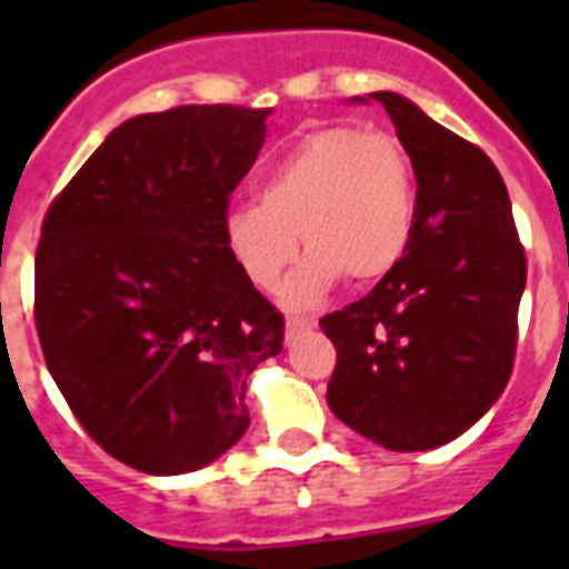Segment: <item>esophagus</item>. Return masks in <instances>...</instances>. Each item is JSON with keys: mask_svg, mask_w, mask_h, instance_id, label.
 Here are the masks:
<instances>
[{"mask_svg": "<svg viewBox=\"0 0 569 569\" xmlns=\"http://www.w3.org/2000/svg\"><path fill=\"white\" fill-rule=\"evenodd\" d=\"M312 328H316V319H310V316H289L286 319V337L289 339L298 337V333H307Z\"/></svg>", "mask_w": 569, "mask_h": 569, "instance_id": "esophagus-1", "label": "esophagus"}]
</instances>
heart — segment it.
Wrapping results in <instances>:
<instances>
[{"label": "heart", "mask_w": 569, "mask_h": 569, "mask_svg": "<svg viewBox=\"0 0 569 569\" xmlns=\"http://www.w3.org/2000/svg\"><path fill=\"white\" fill-rule=\"evenodd\" d=\"M416 227V177L407 147L389 132L325 127L307 132L259 182V203L223 218L232 259L259 289H271L298 253L286 298L316 303L339 277L372 286L405 257Z\"/></svg>", "instance_id": "heart-1"}]
</instances>
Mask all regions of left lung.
Masks as SVG:
<instances>
[{
  "mask_svg": "<svg viewBox=\"0 0 569 569\" xmlns=\"http://www.w3.org/2000/svg\"><path fill=\"white\" fill-rule=\"evenodd\" d=\"M375 100L416 173V227L398 266L319 321L337 348L330 410L392 451L455 440L508 387L526 250L511 200L481 147L398 93Z\"/></svg>",
  "mask_w": 569,
  "mask_h": 569,
  "instance_id": "1",
  "label": "left lung"
}]
</instances>
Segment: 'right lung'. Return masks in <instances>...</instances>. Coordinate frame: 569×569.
<instances>
[{
    "label": "right lung",
    "mask_w": 569,
    "mask_h": 569,
    "mask_svg": "<svg viewBox=\"0 0 569 569\" xmlns=\"http://www.w3.org/2000/svg\"><path fill=\"white\" fill-rule=\"evenodd\" d=\"M271 109L177 106L120 123L49 203L34 325L88 437L147 476H180L248 431V375L283 316L223 239Z\"/></svg>",
    "instance_id": "obj_1"
}]
</instances>
